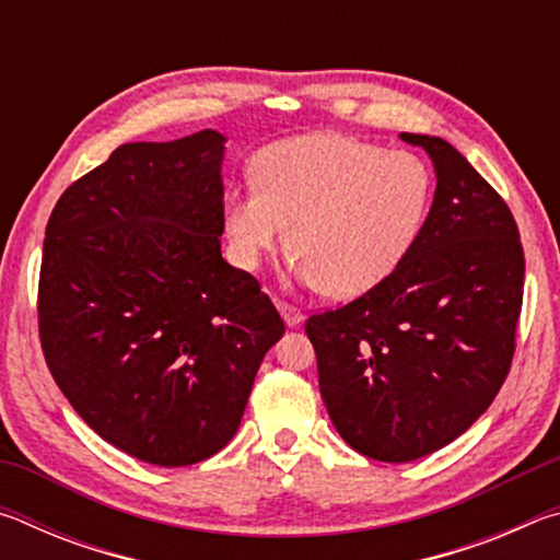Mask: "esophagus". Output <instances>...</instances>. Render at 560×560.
I'll return each instance as SVG.
<instances>
[{
	"mask_svg": "<svg viewBox=\"0 0 560 560\" xmlns=\"http://www.w3.org/2000/svg\"><path fill=\"white\" fill-rule=\"evenodd\" d=\"M277 308H279V314L283 316V320H287V326H299L301 320H303V314L301 311L296 308V306H291V303H283V301H279L277 303Z\"/></svg>",
	"mask_w": 560,
	"mask_h": 560,
	"instance_id": "esophagus-1",
	"label": "esophagus"
}]
</instances>
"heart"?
I'll return each instance as SVG.
<instances>
[{
    "mask_svg": "<svg viewBox=\"0 0 560 560\" xmlns=\"http://www.w3.org/2000/svg\"><path fill=\"white\" fill-rule=\"evenodd\" d=\"M432 170L407 150L306 132L254 160V185L224 202L236 261L254 269L287 242L289 271L328 296L375 289L400 267L432 202Z\"/></svg>",
    "mask_w": 560,
    "mask_h": 560,
    "instance_id": "1",
    "label": "heart"
}]
</instances>
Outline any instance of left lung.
Listing matches in <instances>:
<instances>
[{"instance_id": "left-lung-1", "label": "left lung", "mask_w": 560, "mask_h": 560, "mask_svg": "<svg viewBox=\"0 0 560 560\" xmlns=\"http://www.w3.org/2000/svg\"><path fill=\"white\" fill-rule=\"evenodd\" d=\"M434 165V200L390 277L306 320L330 422L377 462H412L467 432L504 385L524 299L506 202L457 148L400 132Z\"/></svg>"}]
</instances>
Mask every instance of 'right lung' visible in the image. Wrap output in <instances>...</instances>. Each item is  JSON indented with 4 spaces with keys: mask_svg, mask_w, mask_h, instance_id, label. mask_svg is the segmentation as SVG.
<instances>
[{
    "mask_svg": "<svg viewBox=\"0 0 560 560\" xmlns=\"http://www.w3.org/2000/svg\"><path fill=\"white\" fill-rule=\"evenodd\" d=\"M226 138L126 143L66 189L46 224L39 336L81 420L113 447L187 467L240 430L283 320L222 259Z\"/></svg>",
    "mask_w": 560,
    "mask_h": 560,
    "instance_id": "add662e5",
    "label": "right lung"
}]
</instances>
